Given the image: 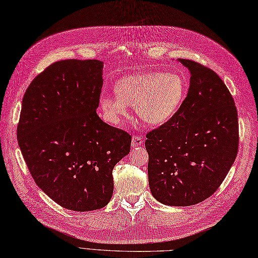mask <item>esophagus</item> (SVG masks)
<instances>
[{
	"label": "esophagus",
	"mask_w": 258,
	"mask_h": 258,
	"mask_svg": "<svg viewBox=\"0 0 258 258\" xmlns=\"http://www.w3.org/2000/svg\"><path fill=\"white\" fill-rule=\"evenodd\" d=\"M143 142L142 137L139 135H135L133 136V141H131V144H133V147H138V146H141Z\"/></svg>",
	"instance_id": "1"
}]
</instances>
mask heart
Returning <instances> with one entry per match:
<instances>
[{"label":"heart","mask_w":258,"mask_h":258,"mask_svg":"<svg viewBox=\"0 0 258 258\" xmlns=\"http://www.w3.org/2000/svg\"><path fill=\"white\" fill-rule=\"evenodd\" d=\"M186 81L177 72H144L122 78L115 86L117 95L100 97V107L112 122L128 115L127 105L136 106L144 122L159 125L177 111L186 93Z\"/></svg>","instance_id":"obj_1"}]
</instances>
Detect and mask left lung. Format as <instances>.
<instances>
[{
  "label": "left lung",
  "mask_w": 258,
  "mask_h": 258,
  "mask_svg": "<svg viewBox=\"0 0 258 258\" xmlns=\"http://www.w3.org/2000/svg\"><path fill=\"white\" fill-rule=\"evenodd\" d=\"M190 74L180 107L147 134L148 175L158 202L176 207L204 202L222 184L238 150L237 110L219 75L178 59Z\"/></svg>",
  "instance_id": "1"
}]
</instances>
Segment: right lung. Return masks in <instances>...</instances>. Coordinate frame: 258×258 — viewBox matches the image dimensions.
Listing matches in <instances>:
<instances>
[{
  "mask_svg": "<svg viewBox=\"0 0 258 258\" xmlns=\"http://www.w3.org/2000/svg\"><path fill=\"white\" fill-rule=\"evenodd\" d=\"M103 62L61 60L25 92L17 139L36 184L61 207L92 211L109 203L112 169L130 151L131 136L96 114Z\"/></svg>",
  "mask_w": 258,
  "mask_h": 258,
  "instance_id": "right-lung-1",
  "label": "right lung"
}]
</instances>
